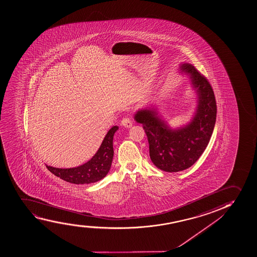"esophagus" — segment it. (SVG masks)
<instances>
[{
  "mask_svg": "<svg viewBox=\"0 0 257 257\" xmlns=\"http://www.w3.org/2000/svg\"><path fill=\"white\" fill-rule=\"evenodd\" d=\"M121 124L123 126L126 127V128H130V127L133 126V121H132L130 117H124L121 121Z\"/></svg>",
  "mask_w": 257,
  "mask_h": 257,
  "instance_id": "34e87169",
  "label": "esophagus"
}]
</instances>
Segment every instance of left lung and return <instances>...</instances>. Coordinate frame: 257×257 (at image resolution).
Listing matches in <instances>:
<instances>
[{
  "label": "left lung",
  "mask_w": 257,
  "mask_h": 257,
  "mask_svg": "<svg viewBox=\"0 0 257 257\" xmlns=\"http://www.w3.org/2000/svg\"><path fill=\"white\" fill-rule=\"evenodd\" d=\"M178 69L189 76L197 97V106L187 124L172 128L154 107L141 109L134 114L146 132L151 160L167 172L184 171L197 161L206 149L216 119L215 95L206 78L190 63H181Z\"/></svg>",
  "instance_id": "1"
}]
</instances>
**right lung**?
<instances>
[{"instance_id": "1", "label": "right lung", "mask_w": 257, "mask_h": 257, "mask_svg": "<svg viewBox=\"0 0 257 257\" xmlns=\"http://www.w3.org/2000/svg\"><path fill=\"white\" fill-rule=\"evenodd\" d=\"M118 130L114 125L108 131L94 156L83 165L73 168H55L46 165L58 178L75 184H88L101 180L108 174L113 159V136Z\"/></svg>"}]
</instances>
